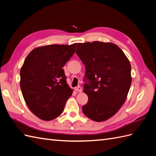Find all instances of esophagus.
I'll return each instance as SVG.
<instances>
[{
  "mask_svg": "<svg viewBox=\"0 0 156 156\" xmlns=\"http://www.w3.org/2000/svg\"><path fill=\"white\" fill-rule=\"evenodd\" d=\"M75 91H78V92H81L82 91V87L80 86H78V87H75Z\"/></svg>",
  "mask_w": 156,
  "mask_h": 156,
  "instance_id": "34e87169",
  "label": "esophagus"
}]
</instances>
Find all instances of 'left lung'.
<instances>
[{"label":"left lung","mask_w":156,"mask_h":156,"mask_svg":"<svg viewBox=\"0 0 156 156\" xmlns=\"http://www.w3.org/2000/svg\"><path fill=\"white\" fill-rule=\"evenodd\" d=\"M76 53L85 66L83 92L88 96L83 105L85 115L104 122L118 112L127 99L131 84L129 61L112 43H78Z\"/></svg>","instance_id":"obj_1"}]
</instances>
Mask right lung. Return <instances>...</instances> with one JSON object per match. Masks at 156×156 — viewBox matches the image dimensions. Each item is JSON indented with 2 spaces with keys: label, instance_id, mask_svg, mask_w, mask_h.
Returning a JSON list of instances; mask_svg holds the SVG:
<instances>
[{
  "label": "right lung",
  "instance_id": "obj_1",
  "mask_svg": "<svg viewBox=\"0 0 156 156\" xmlns=\"http://www.w3.org/2000/svg\"><path fill=\"white\" fill-rule=\"evenodd\" d=\"M77 43L39 47L27 55L20 71V86L27 105L41 119L59 116L73 93L63 67Z\"/></svg>",
  "mask_w": 156,
  "mask_h": 156
}]
</instances>
